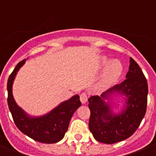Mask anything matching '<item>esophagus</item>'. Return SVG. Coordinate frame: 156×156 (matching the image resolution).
I'll use <instances>...</instances> for the list:
<instances>
[{"mask_svg":"<svg viewBox=\"0 0 156 156\" xmlns=\"http://www.w3.org/2000/svg\"><path fill=\"white\" fill-rule=\"evenodd\" d=\"M80 99V101L82 104H85V103L87 101V94L86 93L81 94Z\"/></svg>","mask_w":156,"mask_h":156,"instance_id":"1","label":"esophagus"}]
</instances>
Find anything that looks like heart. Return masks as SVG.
<instances>
[{"mask_svg": "<svg viewBox=\"0 0 156 156\" xmlns=\"http://www.w3.org/2000/svg\"><path fill=\"white\" fill-rule=\"evenodd\" d=\"M99 66L101 68L105 67L98 83V87L100 89H106L114 84L120 77L123 69L122 62L119 59L110 60L106 56L100 57Z\"/></svg>", "mask_w": 156, "mask_h": 156, "instance_id": "b5f03b06", "label": "heart"}]
</instances>
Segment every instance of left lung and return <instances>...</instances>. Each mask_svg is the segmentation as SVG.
<instances>
[{
  "label": "left lung",
  "mask_w": 156,
  "mask_h": 156,
  "mask_svg": "<svg viewBox=\"0 0 156 156\" xmlns=\"http://www.w3.org/2000/svg\"><path fill=\"white\" fill-rule=\"evenodd\" d=\"M148 83L140 66L129 58L126 80L101 96L88 98L90 110L89 129L95 140L105 144H114L128 138L136 131L147 108ZM123 97L124 108L118 114L113 112L112 99Z\"/></svg>",
  "instance_id": "8db88e82"
}]
</instances>
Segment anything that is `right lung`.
<instances>
[{"mask_svg":"<svg viewBox=\"0 0 156 156\" xmlns=\"http://www.w3.org/2000/svg\"><path fill=\"white\" fill-rule=\"evenodd\" d=\"M26 62L18 63L8 80V105L14 122L20 131L30 138L45 144L57 143L64 137L76 110L81 105L80 96L76 94L62 101L48 113L41 116H32L20 108L12 94V86L17 73Z\"/></svg>","mask_w":156,"mask_h":156,"instance_id":"right-lung-1","label":"right lung"}]
</instances>
